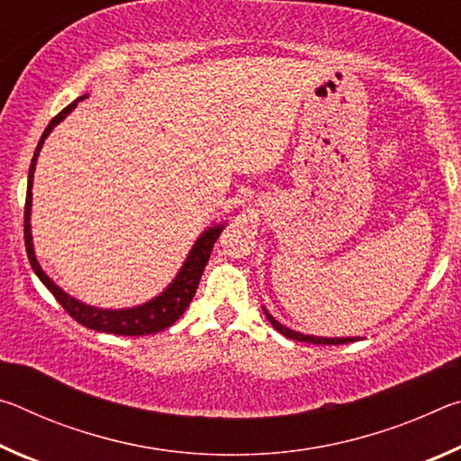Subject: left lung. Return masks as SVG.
<instances>
[{
	"label": "left lung",
	"instance_id": "left-lung-1",
	"mask_svg": "<svg viewBox=\"0 0 461 461\" xmlns=\"http://www.w3.org/2000/svg\"><path fill=\"white\" fill-rule=\"evenodd\" d=\"M262 311H264V315H267V319L270 321V325L275 327L278 333H283L285 338H288V339L317 343V346H339V343H352V341L362 339V338H323V335H309V333L294 331V330H291V327H286V325H283L280 321H276V319L268 313L267 307H262Z\"/></svg>",
	"mask_w": 461,
	"mask_h": 461
}]
</instances>
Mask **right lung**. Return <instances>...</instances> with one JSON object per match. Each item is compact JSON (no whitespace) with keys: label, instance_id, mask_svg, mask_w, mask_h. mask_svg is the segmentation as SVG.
<instances>
[{"label":"right lung","instance_id":"right-lung-1","mask_svg":"<svg viewBox=\"0 0 461 461\" xmlns=\"http://www.w3.org/2000/svg\"><path fill=\"white\" fill-rule=\"evenodd\" d=\"M87 97H89V93H85V95H81L79 99H75L71 105H67L65 109H62L57 118L50 120V123L46 126L44 134L41 138V142H38V146H36L32 162H30L26 209H24V240H26V252H28L30 267H32V270L36 272V276L41 278V283L54 294V299L60 303L62 309H65L67 313L75 319V321H79L81 325L89 327V330L113 333V335L158 333L173 325L176 319L185 313V309L189 307V303L193 301L194 293H197L199 280H201L203 270H205V267H207L209 256H212L213 244L225 228V221L213 223V225H209L207 230H203L201 236L194 240V244L189 249V254H186L183 267L178 268L176 276L173 278V283H170L160 294H156L154 299L146 301V303H142V305H136V307L104 309V307L87 305V303L75 299V296L62 291V288L42 270L41 262L36 260L34 241H32V223H30V217H32V185H34V170H36L38 156H41L44 140L50 136V131L57 128L68 113L73 112L79 101L87 99Z\"/></svg>","mask_w":461,"mask_h":461}]
</instances>
